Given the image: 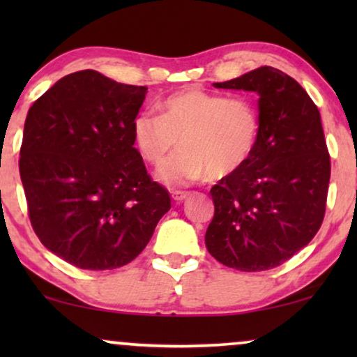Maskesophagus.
Instances as JSON below:
<instances>
[{
	"mask_svg": "<svg viewBox=\"0 0 357 357\" xmlns=\"http://www.w3.org/2000/svg\"><path fill=\"white\" fill-rule=\"evenodd\" d=\"M188 197H190L188 192H180V190H175V192H172L174 202H177V203H182L183 199H187Z\"/></svg>",
	"mask_w": 357,
	"mask_h": 357,
	"instance_id": "1",
	"label": "esophagus"
}]
</instances>
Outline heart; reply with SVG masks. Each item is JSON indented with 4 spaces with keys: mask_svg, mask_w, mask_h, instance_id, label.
I'll return each instance as SVG.
<instances>
[{
    "mask_svg": "<svg viewBox=\"0 0 357 357\" xmlns=\"http://www.w3.org/2000/svg\"><path fill=\"white\" fill-rule=\"evenodd\" d=\"M159 115L143 114L133 120V139L139 154L159 164L178 139L182 149L155 170L167 187H183L206 175L224 178L252 158L260 135L255 105L243 97L227 99L202 89H185L158 105Z\"/></svg>",
    "mask_w": 357,
    "mask_h": 357,
    "instance_id": "heart-1",
    "label": "heart"
}]
</instances>
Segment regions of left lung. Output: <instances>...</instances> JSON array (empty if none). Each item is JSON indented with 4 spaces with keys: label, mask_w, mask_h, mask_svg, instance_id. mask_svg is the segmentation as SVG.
Wrapping results in <instances>:
<instances>
[{
    "label": "left lung",
    "mask_w": 357,
    "mask_h": 357,
    "mask_svg": "<svg viewBox=\"0 0 357 357\" xmlns=\"http://www.w3.org/2000/svg\"><path fill=\"white\" fill-rule=\"evenodd\" d=\"M213 86L257 92L260 135L248 162L211 188L204 243L229 268L271 270L304 248L324 221L330 155L320 112L299 82L271 66Z\"/></svg>",
    "instance_id": "8db88e82"
}]
</instances>
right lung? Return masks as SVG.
Here are the masks:
<instances>
[{"mask_svg": "<svg viewBox=\"0 0 357 357\" xmlns=\"http://www.w3.org/2000/svg\"><path fill=\"white\" fill-rule=\"evenodd\" d=\"M146 92L84 70L56 81L27 112L19 172L32 227L82 270L135 260L170 209L169 192L135 148Z\"/></svg>", "mask_w": 357, "mask_h": 357, "instance_id": "1", "label": "right lung"}]
</instances>
